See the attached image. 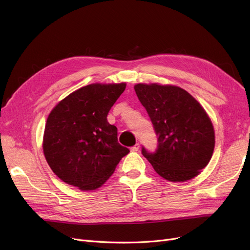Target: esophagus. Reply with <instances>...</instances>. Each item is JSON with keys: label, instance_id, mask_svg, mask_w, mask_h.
Returning a JSON list of instances; mask_svg holds the SVG:
<instances>
[{"label": "esophagus", "instance_id": "1", "mask_svg": "<svg viewBox=\"0 0 250 250\" xmlns=\"http://www.w3.org/2000/svg\"><path fill=\"white\" fill-rule=\"evenodd\" d=\"M139 149H140V144H139V143H137L135 146H133L132 148H130V151H134V152H136V151H139Z\"/></svg>", "mask_w": 250, "mask_h": 250}]
</instances>
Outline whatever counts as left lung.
<instances>
[{"label":"left lung","instance_id":"left-lung-1","mask_svg":"<svg viewBox=\"0 0 250 250\" xmlns=\"http://www.w3.org/2000/svg\"><path fill=\"white\" fill-rule=\"evenodd\" d=\"M135 91L158 137L156 151L142 147L143 156L169 181L198 175L211 160L215 147L214 127L201 104L176 86L137 84Z\"/></svg>","mask_w":250,"mask_h":250}]
</instances>
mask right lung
<instances>
[{
    "label": "right lung",
    "mask_w": 250,
    "mask_h": 250,
    "mask_svg": "<svg viewBox=\"0 0 250 250\" xmlns=\"http://www.w3.org/2000/svg\"><path fill=\"white\" fill-rule=\"evenodd\" d=\"M125 84H91L62 100L49 113L43 153L55 174L83 190L100 188L129 150L117 141L107 114Z\"/></svg>",
    "instance_id": "obj_1"
}]
</instances>
